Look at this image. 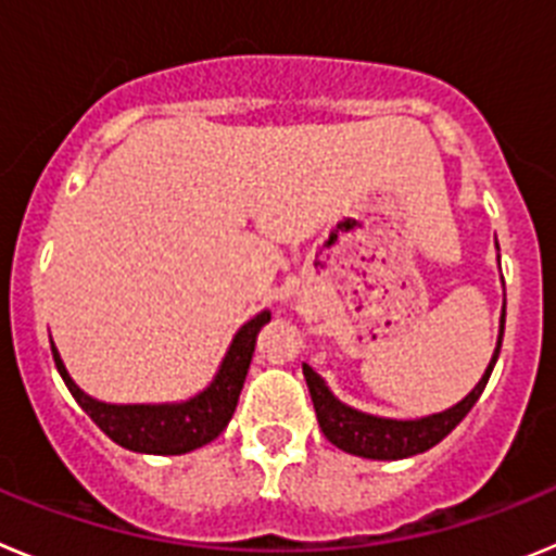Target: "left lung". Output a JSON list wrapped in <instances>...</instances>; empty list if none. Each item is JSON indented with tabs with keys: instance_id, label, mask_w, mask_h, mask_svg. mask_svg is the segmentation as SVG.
<instances>
[{
	"instance_id": "obj_1",
	"label": "left lung",
	"mask_w": 556,
	"mask_h": 556,
	"mask_svg": "<svg viewBox=\"0 0 556 556\" xmlns=\"http://www.w3.org/2000/svg\"><path fill=\"white\" fill-rule=\"evenodd\" d=\"M498 248V242H495ZM504 314L507 308H501L498 323V342H495L493 358H490L488 370L479 378V384L462 397L459 404H454L445 412H434V415L415 417V420H397V417H378L370 412L353 409V406L342 404L326 384V378L320 372H314L312 367L303 365V376H306L308 392H312V404L320 420L323 434L328 437V443L342 448L345 454L365 456V459H406V456L424 454V451L434 448L440 440L451 434L456 426L462 424V417L473 409L479 395L488 387V378L493 372L495 362L501 353V339H504Z\"/></svg>"
}]
</instances>
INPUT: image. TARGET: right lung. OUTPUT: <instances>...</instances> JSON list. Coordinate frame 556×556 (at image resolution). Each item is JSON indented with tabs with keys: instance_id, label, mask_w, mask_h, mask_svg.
<instances>
[{
	"instance_id": "add662e5",
	"label": "right lung",
	"mask_w": 556,
	"mask_h": 556,
	"mask_svg": "<svg viewBox=\"0 0 556 556\" xmlns=\"http://www.w3.org/2000/svg\"><path fill=\"white\" fill-rule=\"evenodd\" d=\"M267 323V308L255 314L253 320L244 323L233 333V342L225 351L211 384L200 390L198 395L186 397V401H172V404H105V401H97L88 392H83L75 384V378L68 376L55 342H52V358H55L58 372H61L63 384L68 387L72 397L111 437L113 443L127 451H136V454L178 456L203 448L205 443L223 434V429L233 417L236 404H239V392H242L250 362H253L255 337Z\"/></svg>"
}]
</instances>
